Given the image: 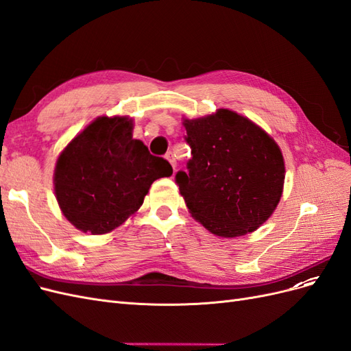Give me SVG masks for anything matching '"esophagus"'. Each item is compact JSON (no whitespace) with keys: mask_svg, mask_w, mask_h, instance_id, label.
<instances>
[{"mask_svg":"<svg viewBox=\"0 0 351 351\" xmlns=\"http://www.w3.org/2000/svg\"><path fill=\"white\" fill-rule=\"evenodd\" d=\"M165 158L168 159V161H169V164H171V165H173V168L176 169V167H177V162H176V158H174L173 152H168V154L165 155Z\"/></svg>","mask_w":351,"mask_h":351,"instance_id":"34e87169","label":"esophagus"}]
</instances>
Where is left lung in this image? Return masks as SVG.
<instances>
[{
	"label": "left lung",
	"instance_id": "8db88e82",
	"mask_svg": "<svg viewBox=\"0 0 351 351\" xmlns=\"http://www.w3.org/2000/svg\"><path fill=\"white\" fill-rule=\"evenodd\" d=\"M184 127L192 158L176 183L190 214L219 237L256 230L281 199L285 169L278 145L230 110L186 120Z\"/></svg>",
	"mask_w": 351,
	"mask_h": 351
}]
</instances>
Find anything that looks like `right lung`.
<instances>
[{
  "label": "right lung",
  "mask_w": 351,
  "mask_h": 351,
  "mask_svg": "<svg viewBox=\"0 0 351 351\" xmlns=\"http://www.w3.org/2000/svg\"><path fill=\"white\" fill-rule=\"evenodd\" d=\"M132 120L99 117L60 155L54 186L64 217L92 234H104L134 214L155 180L173 167L132 136Z\"/></svg>",
  "instance_id": "1"
}]
</instances>
